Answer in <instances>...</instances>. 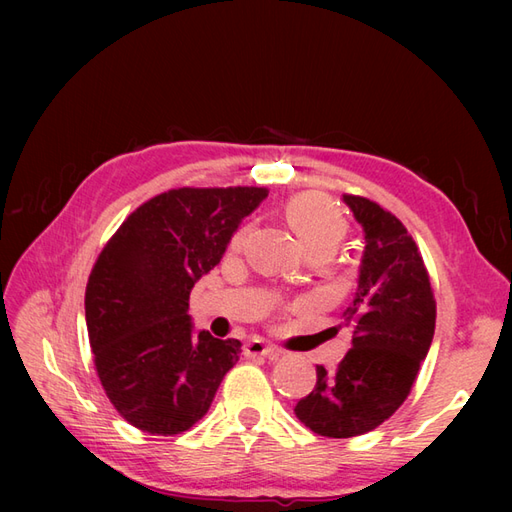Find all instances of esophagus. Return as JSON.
I'll use <instances>...</instances> for the list:
<instances>
[{
  "label": "esophagus",
  "mask_w": 512,
  "mask_h": 512,
  "mask_svg": "<svg viewBox=\"0 0 512 512\" xmlns=\"http://www.w3.org/2000/svg\"><path fill=\"white\" fill-rule=\"evenodd\" d=\"M243 352L245 356H250V359H256V356H262V359H277V356H280V350L265 344L262 339H252V342H247Z\"/></svg>",
  "instance_id": "34e87169"
}]
</instances>
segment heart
Segmentation results:
<instances>
[{
	"instance_id": "b5f03b06",
	"label": "heart",
	"mask_w": 512,
	"mask_h": 512,
	"mask_svg": "<svg viewBox=\"0 0 512 512\" xmlns=\"http://www.w3.org/2000/svg\"><path fill=\"white\" fill-rule=\"evenodd\" d=\"M286 220L294 235L301 241L305 252L312 250H335L346 237L348 222L344 213L335 207L327 196L307 192L294 196L286 205ZM243 239V230H239L232 245H239Z\"/></svg>"
}]
</instances>
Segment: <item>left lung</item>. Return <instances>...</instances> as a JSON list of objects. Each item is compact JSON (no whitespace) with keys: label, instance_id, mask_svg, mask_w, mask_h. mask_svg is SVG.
Returning a JSON list of instances; mask_svg holds the SVG:
<instances>
[{"label":"left lung","instance_id":"8db88e82","mask_svg":"<svg viewBox=\"0 0 512 512\" xmlns=\"http://www.w3.org/2000/svg\"><path fill=\"white\" fill-rule=\"evenodd\" d=\"M361 224L365 250L359 288L344 309L352 348L294 414L318 436L352 438L382 425L404 404L436 331V301L421 252L393 213L363 196L344 194Z\"/></svg>","mask_w":512,"mask_h":512}]
</instances>
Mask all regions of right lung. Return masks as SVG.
<instances>
[{
  "label": "right lung",
  "instance_id": "add662e5",
  "mask_svg": "<svg viewBox=\"0 0 512 512\" xmlns=\"http://www.w3.org/2000/svg\"><path fill=\"white\" fill-rule=\"evenodd\" d=\"M265 188H179L138 207L106 243L85 290L98 378L126 421L175 436L203 418L239 361V339L194 333L190 292L222 260Z\"/></svg>",
  "mask_w": 512,
  "mask_h": 512
}]
</instances>
